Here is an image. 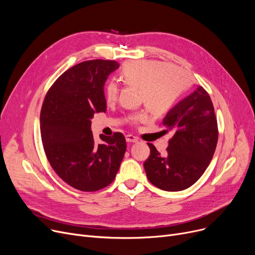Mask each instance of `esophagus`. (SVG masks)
Returning <instances> with one entry per match:
<instances>
[{
	"mask_svg": "<svg viewBox=\"0 0 255 255\" xmlns=\"http://www.w3.org/2000/svg\"><path fill=\"white\" fill-rule=\"evenodd\" d=\"M126 140L128 142H137L138 138L136 136H134V135H132V134H127L126 135Z\"/></svg>",
	"mask_w": 255,
	"mask_h": 255,
	"instance_id": "esophagus-1",
	"label": "esophagus"
}]
</instances>
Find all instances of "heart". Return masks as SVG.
<instances>
[{"mask_svg":"<svg viewBox=\"0 0 255 255\" xmlns=\"http://www.w3.org/2000/svg\"><path fill=\"white\" fill-rule=\"evenodd\" d=\"M121 79L129 86L139 89V100L144 102L155 115H161L170 110L181 94L188 87L187 75L179 68L157 61H133L127 63ZM118 96V86L109 83L105 88V97L113 102ZM146 120L144 113L132 117L134 122Z\"/></svg>","mask_w":255,"mask_h":255,"instance_id":"b5f03b06","label":"heart"}]
</instances>
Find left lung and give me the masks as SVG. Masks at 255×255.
Instances as JSON below:
<instances>
[{
    "label": "left lung",
    "instance_id": "left-lung-1",
    "mask_svg": "<svg viewBox=\"0 0 255 255\" xmlns=\"http://www.w3.org/2000/svg\"><path fill=\"white\" fill-rule=\"evenodd\" d=\"M162 125L173 133L167 152L161 155L148 143L151 153L143 167L154 186L181 191L203 176L215 153L218 127L209 94L198 86L166 114Z\"/></svg>",
    "mask_w": 255,
    "mask_h": 255
}]
</instances>
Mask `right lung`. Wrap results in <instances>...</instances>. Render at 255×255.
Listing matches in <instances>:
<instances>
[{"instance_id":"1","label":"right lung","mask_w":255,"mask_h":255,"mask_svg":"<svg viewBox=\"0 0 255 255\" xmlns=\"http://www.w3.org/2000/svg\"><path fill=\"white\" fill-rule=\"evenodd\" d=\"M116 61L92 60L65 71L48 90L40 114V131L48 161L73 188L92 192L109 186L126 152L122 133L100 134L91 130L95 114L106 112L104 84L117 70Z\"/></svg>"}]
</instances>
